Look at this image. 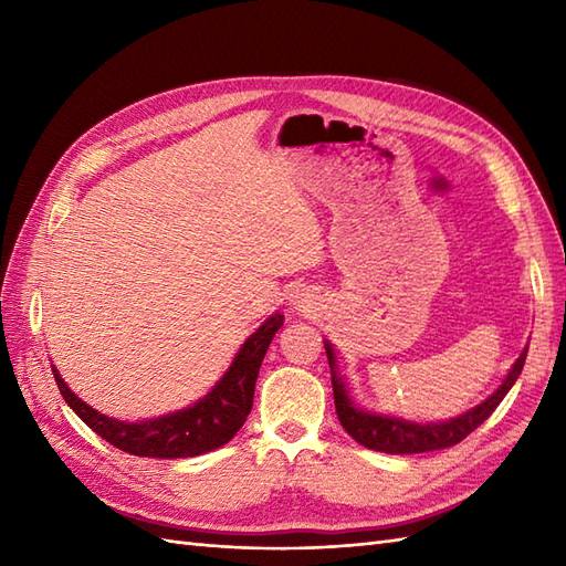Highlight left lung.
<instances>
[{"label":"left lung","mask_w":566,"mask_h":566,"mask_svg":"<svg viewBox=\"0 0 566 566\" xmlns=\"http://www.w3.org/2000/svg\"><path fill=\"white\" fill-rule=\"evenodd\" d=\"M326 345L328 365H331V379H333V399H335V413H338L340 426L350 438H355L359 444H365L369 450L377 452H389V454H418V452H432L442 448H452V444L462 442L469 432L476 430L484 420L496 411V406L503 401V396L511 391L515 379L521 377L527 347L515 359L511 371L499 384V389L486 396L482 403H476L469 411L438 420V423H418V420H406L399 416H387V413H375L367 411V408L357 406L347 389L345 377L338 369V359H335V350L328 340Z\"/></svg>","instance_id":"1"}]
</instances>
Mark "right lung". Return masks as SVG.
I'll return each instance as SVG.
<instances>
[{
    "mask_svg": "<svg viewBox=\"0 0 566 566\" xmlns=\"http://www.w3.org/2000/svg\"><path fill=\"white\" fill-rule=\"evenodd\" d=\"M282 323L284 316L280 311L264 321L262 326L240 345V350L235 353L231 367L226 369V375L216 381L211 391L203 394L199 401L182 408V411L138 420V423L104 416L97 408L84 403L80 396L67 387L65 379L60 377L55 365L53 377L72 411L97 432V436H102L106 442H112L114 448L136 457H158V460L197 457L221 448V444H226L240 428H243L252 408V396H255V381L260 375L264 353H268L274 333L282 328Z\"/></svg>",
    "mask_w": 566,
    "mask_h": 566,
    "instance_id": "1",
    "label": "right lung"
}]
</instances>
